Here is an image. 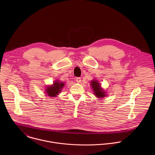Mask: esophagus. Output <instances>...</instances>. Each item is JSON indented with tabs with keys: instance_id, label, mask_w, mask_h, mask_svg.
I'll return each instance as SVG.
<instances>
[{
	"instance_id": "obj_1",
	"label": "esophagus",
	"mask_w": 155,
	"mask_h": 155,
	"mask_svg": "<svg viewBox=\"0 0 155 155\" xmlns=\"http://www.w3.org/2000/svg\"><path fill=\"white\" fill-rule=\"evenodd\" d=\"M76 81L78 83H80L81 82V79L80 78H76Z\"/></svg>"
}]
</instances>
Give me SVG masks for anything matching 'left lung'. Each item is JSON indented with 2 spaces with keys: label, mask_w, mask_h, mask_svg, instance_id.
<instances>
[{
  "label": "left lung",
  "mask_w": 155,
  "mask_h": 155,
  "mask_svg": "<svg viewBox=\"0 0 155 155\" xmlns=\"http://www.w3.org/2000/svg\"><path fill=\"white\" fill-rule=\"evenodd\" d=\"M91 86L94 91L95 96L97 98H103L106 95V92L101 87V84L97 80H93L91 82Z\"/></svg>",
  "instance_id": "8db88e82"
}]
</instances>
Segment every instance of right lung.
<instances>
[{
    "label": "right lung",
    "mask_w": 155,
    "mask_h": 155,
    "mask_svg": "<svg viewBox=\"0 0 155 155\" xmlns=\"http://www.w3.org/2000/svg\"><path fill=\"white\" fill-rule=\"evenodd\" d=\"M64 83L60 82L59 81H56L54 82L53 85L48 87L45 89L46 94L49 97H54L58 95L62 89L63 88Z\"/></svg>",
    "instance_id": "right-lung-1"
}]
</instances>
